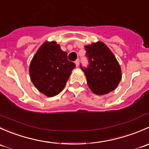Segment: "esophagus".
Here are the masks:
<instances>
[{
    "label": "esophagus",
    "instance_id": "esophagus-1",
    "mask_svg": "<svg viewBox=\"0 0 149 149\" xmlns=\"http://www.w3.org/2000/svg\"><path fill=\"white\" fill-rule=\"evenodd\" d=\"M75 63H76V66H79V59H77L76 60V61H75Z\"/></svg>",
    "mask_w": 149,
    "mask_h": 149
}]
</instances>
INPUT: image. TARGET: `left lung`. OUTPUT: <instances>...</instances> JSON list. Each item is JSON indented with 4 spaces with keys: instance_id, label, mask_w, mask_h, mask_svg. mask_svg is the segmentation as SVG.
<instances>
[{
    "instance_id": "8db88e82",
    "label": "left lung",
    "mask_w": 149,
    "mask_h": 149,
    "mask_svg": "<svg viewBox=\"0 0 149 149\" xmlns=\"http://www.w3.org/2000/svg\"><path fill=\"white\" fill-rule=\"evenodd\" d=\"M84 47L89 65L86 69L81 68L90 90L97 95H104L115 90L122 79V71L112 51L100 41Z\"/></svg>"
}]
</instances>
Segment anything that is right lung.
<instances>
[{
  "mask_svg": "<svg viewBox=\"0 0 149 149\" xmlns=\"http://www.w3.org/2000/svg\"><path fill=\"white\" fill-rule=\"evenodd\" d=\"M67 52L55 41H46L31 59L29 75L39 91L48 97L63 91L76 64L68 61Z\"/></svg>",
  "mask_w": 149,
  "mask_h": 149,
  "instance_id": "1",
  "label": "right lung"
}]
</instances>
